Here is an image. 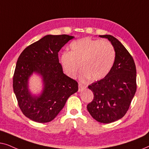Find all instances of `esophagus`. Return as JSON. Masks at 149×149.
I'll list each match as a JSON object with an SVG mask.
<instances>
[{"instance_id":"34e87169","label":"esophagus","mask_w":149,"mask_h":149,"mask_svg":"<svg viewBox=\"0 0 149 149\" xmlns=\"http://www.w3.org/2000/svg\"><path fill=\"white\" fill-rule=\"evenodd\" d=\"M85 87H86V86L84 85L81 84V83H79V92H80V91H83V89H85Z\"/></svg>"}]
</instances>
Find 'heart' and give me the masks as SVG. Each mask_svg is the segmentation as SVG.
<instances>
[{
	"label": "heart",
	"mask_w": 149,
	"mask_h": 149,
	"mask_svg": "<svg viewBox=\"0 0 149 149\" xmlns=\"http://www.w3.org/2000/svg\"><path fill=\"white\" fill-rule=\"evenodd\" d=\"M70 52H64L60 62L68 77L74 78L82 68L79 79L85 82L89 79L98 81L107 77L116 60V50L111 42L83 38L72 42Z\"/></svg>",
	"instance_id": "b5f03b06"
}]
</instances>
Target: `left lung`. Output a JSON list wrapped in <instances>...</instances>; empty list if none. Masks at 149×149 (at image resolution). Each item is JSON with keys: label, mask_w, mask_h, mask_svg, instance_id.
<instances>
[{"label": "left lung", "mask_w": 149, "mask_h": 149, "mask_svg": "<svg viewBox=\"0 0 149 149\" xmlns=\"http://www.w3.org/2000/svg\"><path fill=\"white\" fill-rule=\"evenodd\" d=\"M99 36L113 45L116 60L107 77L88 86L93 100L87 109L97 121L110 123L121 119L129 109L136 91V69L133 58L119 40L107 34Z\"/></svg>", "instance_id": "8db88e82"}]
</instances>
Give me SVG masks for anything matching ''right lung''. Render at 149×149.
Here are the masks:
<instances>
[{
  "instance_id": "right-lung-1",
  "label": "right lung",
  "mask_w": 149,
  "mask_h": 149,
  "mask_svg": "<svg viewBox=\"0 0 149 149\" xmlns=\"http://www.w3.org/2000/svg\"><path fill=\"white\" fill-rule=\"evenodd\" d=\"M74 38L66 34H48L27 47L18 58L13 91L22 113L32 121H52L68 97L78 91V83L63 72L58 59L60 50ZM33 74L42 79V89L38 95L29 89V79Z\"/></svg>"
}]
</instances>
